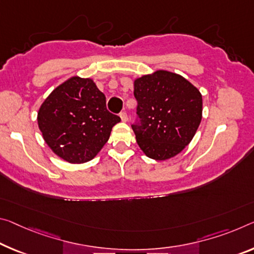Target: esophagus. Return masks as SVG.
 <instances>
[{
    "label": "esophagus",
    "instance_id": "34e87169",
    "mask_svg": "<svg viewBox=\"0 0 254 254\" xmlns=\"http://www.w3.org/2000/svg\"><path fill=\"white\" fill-rule=\"evenodd\" d=\"M120 118H121V120H122V122H127V113L126 112H121V114H120Z\"/></svg>",
    "mask_w": 254,
    "mask_h": 254
}]
</instances>
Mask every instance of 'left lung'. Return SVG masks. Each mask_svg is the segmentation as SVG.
Segmentation results:
<instances>
[{
	"label": "left lung",
	"mask_w": 254,
	"mask_h": 254,
	"mask_svg": "<svg viewBox=\"0 0 254 254\" xmlns=\"http://www.w3.org/2000/svg\"><path fill=\"white\" fill-rule=\"evenodd\" d=\"M133 86L140 124L132 128L140 149L155 160L179 155L201 123V92L182 75L166 70L136 78Z\"/></svg>",
	"instance_id": "8db88e82"
}]
</instances>
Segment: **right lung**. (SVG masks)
I'll list each match as a JSON object with an SVG mask.
<instances>
[{
    "instance_id": "right-lung-1",
    "label": "right lung",
    "mask_w": 254,
    "mask_h": 254,
    "mask_svg": "<svg viewBox=\"0 0 254 254\" xmlns=\"http://www.w3.org/2000/svg\"><path fill=\"white\" fill-rule=\"evenodd\" d=\"M121 121L106 110L105 95L90 78L71 76L40 105L37 122L47 146L71 164L95 158Z\"/></svg>"
}]
</instances>
